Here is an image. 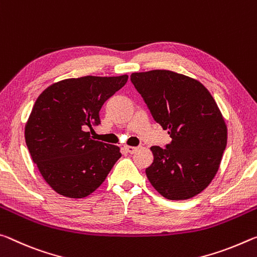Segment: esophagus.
<instances>
[{"instance_id":"1","label":"esophagus","mask_w":257,"mask_h":257,"mask_svg":"<svg viewBox=\"0 0 257 257\" xmlns=\"http://www.w3.org/2000/svg\"><path fill=\"white\" fill-rule=\"evenodd\" d=\"M138 149H139L138 147H132V146H126V147H125V150L127 151V153H130V154L137 153Z\"/></svg>"}]
</instances>
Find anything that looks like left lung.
Wrapping results in <instances>:
<instances>
[{"label":"left lung","mask_w":257,"mask_h":257,"mask_svg":"<svg viewBox=\"0 0 257 257\" xmlns=\"http://www.w3.org/2000/svg\"><path fill=\"white\" fill-rule=\"evenodd\" d=\"M131 81L172 138L166 148H150L154 163L147 178L166 199L192 198L212 182L226 147L228 128L217 103L199 81L175 71L133 73Z\"/></svg>","instance_id":"1"}]
</instances>
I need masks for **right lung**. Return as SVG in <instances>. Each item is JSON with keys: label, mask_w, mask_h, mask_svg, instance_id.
Segmentation results:
<instances>
[{"label": "right lung", "mask_w": 257, "mask_h": 257, "mask_svg": "<svg viewBox=\"0 0 257 257\" xmlns=\"http://www.w3.org/2000/svg\"><path fill=\"white\" fill-rule=\"evenodd\" d=\"M127 75L67 78L42 92L25 126L33 162L59 195L84 198L98 189L120 158L119 147L90 138L100 124L104 101L127 82Z\"/></svg>", "instance_id": "obj_1"}]
</instances>
